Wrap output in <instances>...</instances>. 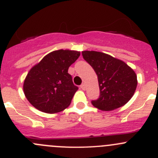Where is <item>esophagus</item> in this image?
I'll use <instances>...</instances> for the list:
<instances>
[{
  "mask_svg": "<svg viewBox=\"0 0 158 158\" xmlns=\"http://www.w3.org/2000/svg\"><path fill=\"white\" fill-rule=\"evenodd\" d=\"M80 88L82 89V90H85V84H82V85H81V86H80Z\"/></svg>",
  "mask_w": 158,
  "mask_h": 158,
  "instance_id": "34e87169",
  "label": "esophagus"
}]
</instances>
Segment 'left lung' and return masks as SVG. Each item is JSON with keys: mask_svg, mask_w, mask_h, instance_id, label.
I'll list each match as a JSON object with an SVG mask.
<instances>
[{"mask_svg": "<svg viewBox=\"0 0 158 158\" xmlns=\"http://www.w3.org/2000/svg\"><path fill=\"white\" fill-rule=\"evenodd\" d=\"M82 56L98 76L100 96L92 103L102 111L125 106L132 98L138 85L137 75L122 60L97 51H82Z\"/></svg>", "mask_w": 158, "mask_h": 158, "instance_id": "8db88e82", "label": "left lung"}]
</instances>
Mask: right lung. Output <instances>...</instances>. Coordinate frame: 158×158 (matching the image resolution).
Returning <instances> with one entry per match:
<instances>
[{
    "label": "right lung",
    "mask_w": 158,
    "mask_h": 158,
    "mask_svg": "<svg viewBox=\"0 0 158 158\" xmlns=\"http://www.w3.org/2000/svg\"><path fill=\"white\" fill-rule=\"evenodd\" d=\"M79 56V51H52L30 69L23 81V89L33 107L49 114L69 107L78 87L73 84L68 69Z\"/></svg>",
    "instance_id": "right-lung-1"
}]
</instances>
